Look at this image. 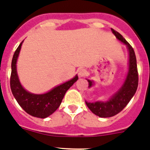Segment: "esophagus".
Segmentation results:
<instances>
[{
	"instance_id": "1",
	"label": "esophagus",
	"mask_w": 150,
	"mask_h": 150,
	"mask_svg": "<svg viewBox=\"0 0 150 150\" xmlns=\"http://www.w3.org/2000/svg\"><path fill=\"white\" fill-rule=\"evenodd\" d=\"M86 74H87V71H86V69L84 68L79 69V71H78V75H79V76H80V77H83V76H86Z\"/></svg>"
}]
</instances>
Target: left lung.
Segmentation results:
<instances>
[{
    "label": "left lung",
    "mask_w": 150,
    "mask_h": 150,
    "mask_svg": "<svg viewBox=\"0 0 150 150\" xmlns=\"http://www.w3.org/2000/svg\"><path fill=\"white\" fill-rule=\"evenodd\" d=\"M111 30L117 39L128 46L129 51V71L122 86L108 101H97L94 103H88L86 101L87 107L94 114L103 118L111 117L121 112L129 103L138 86L137 59L134 49L120 33L112 28H111ZM88 87H91L92 86V82L89 79H88Z\"/></svg>",
    "instance_id": "left-lung-1"
}]
</instances>
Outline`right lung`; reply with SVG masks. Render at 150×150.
<instances>
[{"label":"right lung","instance_id":"1","mask_svg":"<svg viewBox=\"0 0 150 150\" xmlns=\"http://www.w3.org/2000/svg\"><path fill=\"white\" fill-rule=\"evenodd\" d=\"M22 42L15 51L12 59V71L10 75V88L12 93L18 104L27 113L34 117L44 119L52 114L59 108L66 91L77 80L78 76H76L71 80L43 95H34L27 91L24 89L19 83L16 65Z\"/></svg>","mask_w":150,"mask_h":150}]
</instances>
